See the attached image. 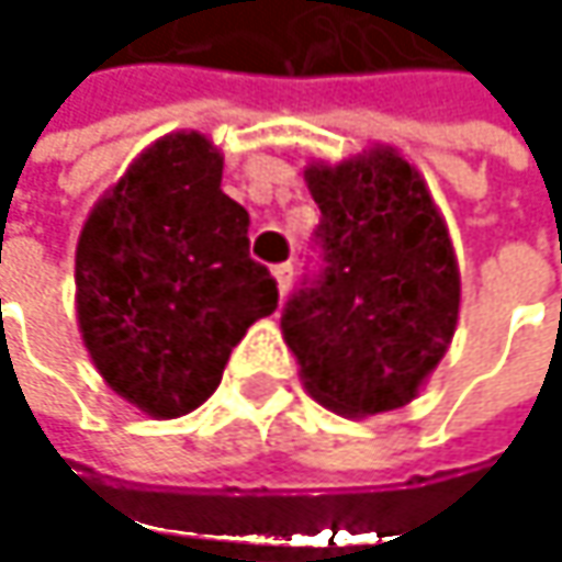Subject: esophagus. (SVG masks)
Masks as SVG:
<instances>
[{
  "label": "esophagus",
  "mask_w": 562,
  "mask_h": 562,
  "mask_svg": "<svg viewBox=\"0 0 562 562\" xmlns=\"http://www.w3.org/2000/svg\"><path fill=\"white\" fill-rule=\"evenodd\" d=\"M273 277H277V285H280V292L285 295V289L292 285V263H280V267H273Z\"/></svg>",
  "instance_id": "1"
}]
</instances>
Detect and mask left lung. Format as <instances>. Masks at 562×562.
Instances as JSON below:
<instances>
[{"label": "left lung", "instance_id": "1", "mask_svg": "<svg viewBox=\"0 0 562 562\" xmlns=\"http://www.w3.org/2000/svg\"><path fill=\"white\" fill-rule=\"evenodd\" d=\"M322 211L315 260L282 305V335L305 391L335 413L409 403L459 318V267L416 169L374 149L305 171Z\"/></svg>", "mask_w": 562, "mask_h": 562}]
</instances>
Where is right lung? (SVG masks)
<instances>
[{"mask_svg":"<svg viewBox=\"0 0 562 562\" xmlns=\"http://www.w3.org/2000/svg\"><path fill=\"white\" fill-rule=\"evenodd\" d=\"M247 227L221 191V153L198 133L159 139L93 207L77 244V318L120 396L171 419L217 391L231 351L280 302Z\"/></svg>","mask_w":562,"mask_h":562,"instance_id":"1","label":"right lung"}]
</instances>
